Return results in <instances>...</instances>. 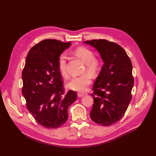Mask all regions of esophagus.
I'll return each mask as SVG.
<instances>
[{
    "label": "esophagus",
    "mask_w": 156,
    "mask_h": 156,
    "mask_svg": "<svg viewBox=\"0 0 156 156\" xmlns=\"http://www.w3.org/2000/svg\"><path fill=\"white\" fill-rule=\"evenodd\" d=\"M84 95H85V94H83V93H78V94H77L78 97H83Z\"/></svg>",
    "instance_id": "obj_1"
}]
</instances>
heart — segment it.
Instances as JSON below:
<instances>
[{
    "label": "heart",
    "instance_id": "b5f03b06",
    "mask_svg": "<svg viewBox=\"0 0 156 156\" xmlns=\"http://www.w3.org/2000/svg\"><path fill=\"white\" fill-rule=\"evenodd\" d=\"M75 54L77 55L86 64L87 70L92 74L96 73L100 68L101 62L99 59L94 57V52L84 47H79L74 50ZM58 67L60 74L64 77L68 76L67 55L61 54L58 60ZM92 82V76L88 73L73 77L68 83V87L75 91L84 92Z\"/></svg>",
    "mask_w": 156,
    "mask_h": 156
}]
</instances>
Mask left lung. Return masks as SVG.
Masks as SVG:
<instances>
[{
  "instance_id": "obj_1",
  "label": "left lung",
  "mask_w": 156,
  "mask_h": 156,
  "mask_svg": "<svg viewBox=\"0 0 156 156\" xmlns=\"http://www.w3.org/2000/svg\"><path fill=\"white\" fill-rule=\"evenodd\" d=\"M83 43L94 47L104 62L92 88L94 104L90 116L100 125L114 124L124 116L131 100L134 79L131 60L114 42L101 39Z\"/></svg>"
}]
</instances>
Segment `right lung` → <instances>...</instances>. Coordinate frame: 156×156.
I'll return each instance as SVG.
<instances>
[{"label":"right lung","mask_w":156,"mask_h":156,"mask_svg":"<svg viewBox=\"0 0 156 156\" xmlns=\"http://www.w3.org/2000/svg\"><path fill=\"white\" fill-rule=\"evenodd\" d=\"M70 45V42L47 39L33 46L27 56L22 73V94L28 110L46 128L64 124L68 108L77 99L73 90L64 94L58 67L60 55Z\"/></svg>","instance_id":"obj_1"}]
</instances>
